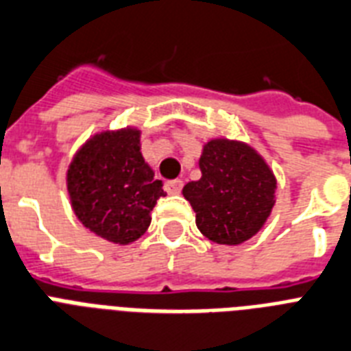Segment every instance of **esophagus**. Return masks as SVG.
Wrapping results in <instances>:
<instances>
[{
    "instance_id": "esophagus-1",
    "label": "esophagus",
    "mask_w": 351,
    "mask_h": 351,
    "mask_svg": "<svg viewBox=\"0 0 351 351\" xmlns=\"http://www.w3.org/2000/svg\"><path fill=\"white\" fill-rule=\"evenodd\" d=\"M166 193L167 195H180L182 187H184V182L182 180H169L166 182Z\"/></svg>"
}]
</instances>
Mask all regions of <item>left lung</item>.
<instances>
[{
	"label": "left lung",
	"instance_id": "8db88e82",
	"mask_svg": "<svg viewBox=\"0 0 351 351\" xmlns=\"http://www.w3.org/2000/svg\"><path fill=\"white\" fill-rule=\"evenodd\" d=\"M202 178L182 195L196 213V227L220 245L250 240L269 220L278 180L256 147L236 138H210L202 147Z\"/></svg>",
	"mask_w": 351,
	"mask_h": 351
}]
</instances>
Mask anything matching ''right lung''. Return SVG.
<instances>
[{
	"label": "right lung",
	"mask_w": 351,
	"mask_h": 351,
	"mask_svg": "<svg viewBox=\"0 0 351 351\" xmlns=\"http://www.w3.org/2000/svg\"><path fill=\"white\" fill-rule=\"evenodd\" d=\"M66 189L77 220L115 245L138 240L149 227L156 200L166 195L142 156L135 126L90 136L68 166Z\"/></svg>",
	"instance_id": "1"
}]
</instances>
